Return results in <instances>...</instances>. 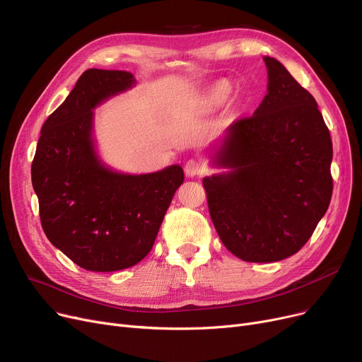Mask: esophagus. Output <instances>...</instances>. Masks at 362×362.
Segmentation results:
<instances>
[{
    "label": "esophagus",
    "instance_id": "1",
    "mask_svg": "<svg viewBox=\"0 0 362 362\" xmlns=\"http://www.w3.org/2000/svg\"><path fill=\"white\" fill-rule=\"evenodd\" d=\"M184 170H185V175H187V177L194 178V177H200V175H203L206 169H204L203 163H200L199 160H196V159H190V160H188V162L185 163Z\"/></svg>",
    "mask_w": 362,
    "mask_h": 362
}]
</instances>
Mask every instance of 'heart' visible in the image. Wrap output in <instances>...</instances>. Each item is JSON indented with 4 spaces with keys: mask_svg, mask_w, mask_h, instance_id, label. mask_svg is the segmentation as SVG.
I'll list each match as a JSON object with an SVG mask.
<instances>
[{
    "mask_svg": "<svg viewBox=\"0 0 362 362\" xmlns=\"http://www.w3.org/2000/svg\"><path fill=\"white\" fill-rule=\"evenodd\" d=\"M228 94H230V83L218 82L209 90L208 97H206V101H208L211 106H219L227 100Z\"/></svg>",
    "mask_w": 362,
    "mask_h": 362,
    "instance_id": "b5f03b06",
    "label": "heart"
}]
</instances>
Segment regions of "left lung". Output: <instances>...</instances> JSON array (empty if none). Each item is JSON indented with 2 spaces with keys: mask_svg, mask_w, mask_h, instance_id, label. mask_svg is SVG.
I'll list each match as a JSON object with an SVG mask.
<instances>
[{
  "mask_svg": "<svg viewBox=\"0 0 362 362\" xmlns=\"http://www.w3.org/2000/svg\"><path fill=\"white\" fill-rule=\"evenodd\" d=\"M268 94L226 134L203 187L216 233L246 262H277L299 252L333 193L330 131L315 98L272 57Z\"/></svg>",
  "mask_w": 362,
  "mask_h": 362,
  "instance_id": "1",
  "label": "left lung"
}]
</instances>
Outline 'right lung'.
I'll return each instance as SVG.
<instances>
[{
  "label": "right lung",
  "instance_id": "obj_1",
  "mask_svg": "<svg viewBox=\"0 0 362 362\" xmlns=\"http://www.w3.org/2000/svg\"><path fill=\"white\" fill-rule=\"evenodd\" d=\"M134 83L125 71H85L47 117L30 168L47 238L88 271H119L144 259L184 181L180 165L124 175L98 160L93 109Z\"/></svg>",
  "mask_w": 362,
  "mask_h": 362
}]
</instances>
